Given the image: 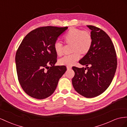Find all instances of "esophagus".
Listing matches in <instances>:
<instances>
[{"label": "esophagus", "instance_id": "obj_1", "mask_svg": "<svg viewBox=\"0 0 127 127\" xmlns=\"http://www.w3.org/2000/svg\"><path fill=\"white\" fill-rule=\"evenodd\" d=\"M71 68V66H67V69L68 70L70 69Z\"/></svg>", "mask_w": 127, "mask_h": 127}]
</instances>
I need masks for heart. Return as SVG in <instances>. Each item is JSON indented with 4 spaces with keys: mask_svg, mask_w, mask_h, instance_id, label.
Wrapping results in <instances>:
<instances>
[{
    "mask_svg": "<svg viewBox=\"0 0 127 127\" xmlns=\"http://www.w3.org/2000/svg\"><path fill=\"white\" fill-rule=\"evenodd\" d=\"M64 43L66 45H71V52L69 56L61 58L59 64L63 66H71L80 59L81 55L85 56L90 51L93 38L91 33L87 30H83L76 28H71L63 36ZM54 50L58 56L63 54V44L56 42L53 45Z\"/></svg>",
    "mask_w": 127,
    "mask_h": 127,
    "instance_id": "1",
    "label": "heart"
}]
</instances>
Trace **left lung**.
<instances>
[{
  "instance_id": "8db88e82",
  "label": "left lung",
  "mask_w": 127,
  "mask_h": 127,
  "mask_svg": "<svg viewBox=\"0 0 127 127\" xmlns=\"http://www.w3.org/2000/svg\"><path fill=\"white\" fill-rule=\"evenodd\" d=\"M87 27L91 30L93 43L89 52L79 61L87 67H72L75 72L72 84L81 95L93 98L103 93L111 84L117 67V58L107 34L98 27Z\"/></svg>"
}]
</instances>
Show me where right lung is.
I'll return each instance as SVG.
<instances>
[{"mask_svg": "<svg viewBox=\"0 0 127 127\" xmlns=\"http://www.w3.org/2000/svg\"><path fill=\"white\" fill-rule=\"evenodd\" d=\"M67 27H40L25 36L15 55L20 84L32 98L43 99L55 91L60 78L66 71L65 66H56L57 55L53 45Z\"/></svg>", "mask_w": 127, "mask_h": 127, "instance_id": "1", "label": "right lung"}]
</instances>
